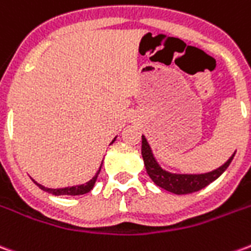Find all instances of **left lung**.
Instances as JSON below:
<instances>
[{"label": "left lung", "instance_id": "obj_1", "mask_svg": "<svg viewBox=\"0 0 251 251\" xmlns=\"http://www.w3.org/2000/svg\"><path fill=\"white\" fill-rule=\"evenodd\" d=\"M142 158H144V164L145 168L149 175V177L153 180V183L161 188L167 189L169 192H174L176 195H185L192 194L196 191H200L201 188H204L207 185L212 183L214 180H216L221 176L227 167L230 165V163L234 158V154L231 157L227 160L226 163L223 164L222 167L216 168L212 172H207V174L200 175H180V174H171L164 171L156 161V158L153 156L152 149L148 144L147 138L142 136V147H141Z\"/></svg>", "mask_w": 251, "mask_h": 251}]
</instances>
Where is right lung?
Returning <instances> with one entry per match:
<instances>
[{
  "instance_id": "obj_1",
  "label": "right lung",
  "mask_w": 251,
  "mask_h": 251,
  "mask_svg": "<svg viewBox=\"0 0 251 251\" xmlns=\"http://www.w3.org/2000/svg\"><path fill=\"white\" fill-rule=\"evenodd\" d=\"M114 140H113V141H114ZM100 168H102V165H100ZM100 168H99V171L97 172V175L94 176L93 179L90 180L88 183H86V184H82V185H75V187H66V188L52 189V188H46V187H43V185L39 184V183H36V181L35 183L39 185L41 189L47 191L48 194L56 195V196H59V195H71V196H75V195H84V194H87V192H90V191L94 188V184H95V181H97V179H98V175H99V172H100Z\"/></svg>"
}]
</instances>
